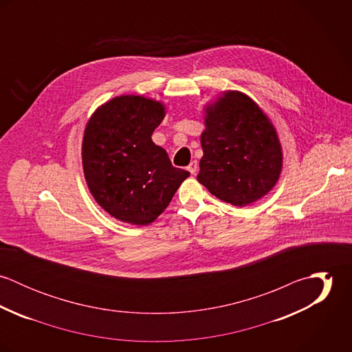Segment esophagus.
Instances as JSON below:
<instances>
[{
	"instance_id": "obj_1",
	"label": "esophagus",
	"mask_w": 352,
	"mask_h": 352,
	"mask_svg": "<svg viewBox=\"0 0 352 352\" xmlns=\"http://www.w3.org/2000/svg\"><path fill=\"white\" fill-rule=\"evenodd\" d=\"M187 169L190 170L191 175H195L198 170V162L197 161H191V164L187 166Z\"/></svg>"
}]
</instances>
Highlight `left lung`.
I'll return each mask as SVG.
<instances>
[{
  "label": "left lung",
  "instance_id": "obj_1",
  "mask_svg": "<svg viewBox=\"0 0 352 352\" xmlns=\"http://www.w3.org/2000/svg\"><path fill=\"white\" fill-rule=\"evenodd\" d=\"M198 182L214 197L244 207L267 195L283 165L278 133L243 92L226 91L204 108Z\"/></svg>",
  "mask_w": 352,
  "mask_h": 352
}]
</instances>
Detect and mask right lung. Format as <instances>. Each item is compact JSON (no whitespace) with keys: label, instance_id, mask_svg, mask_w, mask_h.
Segmentation results:
<instances>
[{"label":"right lung","instance_id":"right-lung-1","mask_svg":"<svg viewBox=\"0 0 352 352\" xmlns=\"http://www.w3.org/2000/svg\"><path fill=\"white\" fill-rule=\"evenodd\" d=\"M164 116L161 101L123 95L104 102L87 123L82 168L88 188L99 206L122 222L155 221L190 176L151 141Z\"/></svg>","mask_w":352,"mask_h":352}]
</instances>
